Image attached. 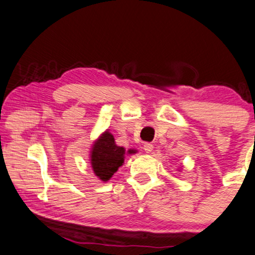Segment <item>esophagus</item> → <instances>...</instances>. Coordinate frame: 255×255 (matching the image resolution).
<instances>
[{
  "label": "esophagus",
  "instance_id": "1",
  "mask_svg": "<svg viewBox=\"0 0 255 255\" xmlns=\"http://www.w3.org/2000/svg\"><path fill=\"white\" fill-rule=\"evenodd\" d=\"M153 148H154L153 143L150 142H145V145H143V149H145L146 153H150L153 150Z\"/></svg>",
  "mask_w": 255,
  "mask_h": 255
}]
</instances>
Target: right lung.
Here are the masks:
<instances>
[{
  "label": "right lung",
  "instance_id": "1",
  "mask_svg": "<svg viewBox=\"0 0 255 255\" xmlns=\"http://www.w3.org/2000/svg\"><path fill=\"white\" fill-rule=\"evenodd\" d=\"M133 153V150H128ZM125 149L117 146L115 139L108 131L105 132L92 148L91 163L95 175L103 182L112 178L124 162Z\"/></svg>",
  "mask_w": 255,
  "mask_h": 255
}]
</instances>
